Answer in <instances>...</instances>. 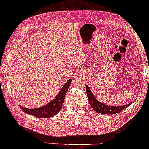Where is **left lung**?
<instances>
[{"mask_svg":"<svg viewBox=\"0 0 149 149\" xmlns=\"http://www.w3.org/2000/svg\"><path fill=\"white\" fill-rule=\"evenodd\" d=\"M86 90L87 95H88L90 105H91L92 109H93L94 111H96V112L100 113L114 114V113H120V111H123V110H124L125 109H126L127 107H128L129 106L134 102L133 101L130 103L127 104V105L122 106H109L101 103L99 100L96 99V97L94 96V94H92V91L90 90V89L89 88V87L88 86H86Z\"/></svg>","mask_w":149,"mask_h":149,"instance_id":"obj_1","label":"left lung"}]
</instances>
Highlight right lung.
I'll use <instances>...</instances> for the list:
<instances>
[{"label":"right lung","mask_w":149,"mask_h":149,"mask_svg":"<svg viewBox=\"0 0 149 149\" xmlns=\"http://www.w3.org/2000/svg\"><path fill=\"white\" fill-rule=\"evenodd\" d=\"M72 80V79H69L63 86V88L61 89L55 98H53L49 103L46 104L43 107L35 108V109H29V108L20 106V108L24 112L32 115L33 116L40 118H49L52 116H54L59 113V111L62 107L65 94L67 93L68 88L70 87Z\"/></svg>","instance_id":"obj_1"}]
</instances>
